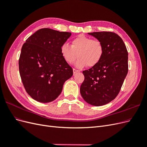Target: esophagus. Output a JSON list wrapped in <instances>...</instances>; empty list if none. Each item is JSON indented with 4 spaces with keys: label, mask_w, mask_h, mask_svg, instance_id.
I'll list each match as a JSON object with an SVG mask.
<instances>
[{
    "label": "esophagus",
    "mask_w": 147,
    "mask_h": 147,
    "mask_svg": "<svg viewBox=\"0 0 147 147\" xmlns=\"http://www.w3.org/2000/svg\"><path fill=\"white\" fill-rule=\"evenodd\" d=\"M79 72V70H77V69H73V72H74V74H75V73H77V72Z\"/></svg>",
    "instance_id": "1"
}]
</instances>
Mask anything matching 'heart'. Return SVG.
<instances>
[{
    "label": "heart",
    "instance_id": "heart-1",
    "mask_svg": "<svg viewBox=\"0 0 147 147\" xmlns=\"http://www.w3.org/2000/svg\"><path fill=\"white\" fill-rule=\"evenodd\" d=\"M62 57L65 63L72 64L77 58L75 65L83 68L87 65L94 67L99 64L104 53L102 43L98 40H93L84 35H80L71 42L70 46L67 43L60 48Z\"/></svg>",
    "mask_w": 147,
    "mask_h": 147
}]
</instances>
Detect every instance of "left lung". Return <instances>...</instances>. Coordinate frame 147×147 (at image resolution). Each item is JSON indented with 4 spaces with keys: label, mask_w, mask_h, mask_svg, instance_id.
Returning a JSON list of instances; mask_svg holds the SVG:
<instances>
[{
    "label": "left lung",
    "mask_w": 147,
    "mask_h": 147,
    "mask_svg": "<svg viewBox=\"0 0 147 147\" xmlns=\"http://www.w3.org/2000/svg\"><path fill=\"white\" fill-rule=\"evenodd\" d=\"M103 44L104 53L96 66L83 71L80 93L87 103L101 106L117 96L128 72V53L118 35L112 32L88 33Z\"/></svg>",
    "instance_id": "8db88e82"
}]
</instances>
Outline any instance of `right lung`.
Masks as SVG:
<instances>
[{"label": "right lung", "mask_w": 147, "mask_h": 147, "mask_svg": "<svg viewBox=\"0 0 147 147\" xmlns=\"http://www.w3.org/2000/svg\"><path fill=\"white\" fill-rule=\"evenodd\" d=\"M71 35L49 28L39 29L26 40L21 48L19 70L28 94L34 100L47 103L55 100L73 69L60 52Z\"/></svg>", "instance_id": "add662e5"}]
</instances>
